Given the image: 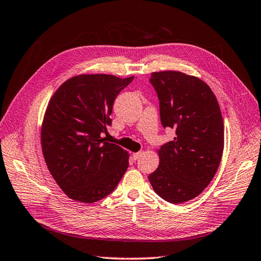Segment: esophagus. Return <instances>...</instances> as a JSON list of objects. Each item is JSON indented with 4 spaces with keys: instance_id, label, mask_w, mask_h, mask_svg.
<instances>
[{
    "instance_id": "34e87169",
    "label": "esophagus",
    "mask_w": 261,
    "mask_h": 261,
    "mask_svg": "<svg viewBox=\"0 0 261 261\" xmlns=\"http://www.w3.org/2000/svg\"><path fill=\"white\" fill-rule=\"evenodd\" d=\"M141 155H142V152H138V153H133L132 154V158L133 160H138L141 158Z\"/></svg>"
}]
</instances>
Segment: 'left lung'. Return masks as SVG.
I'll list each match as a JSON object with an SVG mask.
<instances>
[{"mask_svg": "<svg viewBox=\"0 0 261 261\" xmlns=\"http://www.w3.org/2000/svg\"><path fill=\"white\" fill-rule=\"evenodd\" d=\"M161 122L176 132L159 150L160 165L148 176L154 191L170 203L198 197L219 168L224 124L212 89L199 77L178 71L153 72Z\"/></svg>", "mask_w": 261, "mask_h": 261, "instance_id": "obj_1", "label": "left lung"}]
</instances>
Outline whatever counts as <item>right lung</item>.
Wrapping results in <instances>:
<instances>
[{"label":"right lung","instance_id":"1","mask_svg":"<svg viewBox=\"0 0 261 261\" xmlns=\"http://www.w3.org/2000/svg\"><path fill=\"white\" fill-rule=\"evenodd\" d=\"M135 76L81 74L52 96L41 125V147L50 174L72 200L93 203L113 192L129 166V153L102 133L114 101Z\"/></svg>","mask_w":261,"mask_h":261}]
</instances>
